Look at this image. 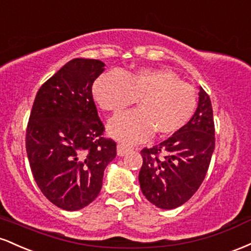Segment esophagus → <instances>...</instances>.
Listing matches in <instances>:
<instances>
[{"label":"esophagus","mask_w":251,"mask_h":251,"mask_svg":"<svg viewBox=\"0 0 251 251\" xmlns=\"http://www.w3.org/2000/svg\"><path fill=\"white\" fill-rule=\"evenodd\" d=\"M132 148L131 146H127L125 145V144H118L117 146V153L118 155H120V157H123V155H125L127 152L131 150Z\"/></svg>","instance_id":"obj_1"}]
</instances>
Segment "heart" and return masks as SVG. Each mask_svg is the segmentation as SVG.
<instances>
[{
    "instance_id": "b5f03b06",
    "label": "heart",
    "mask_w": 251,
    "mask_h": 251,
    "mask_svg": "<svg viewBox=\"0 0 251 251\" xmlns=\"http://www.w3.org/2000/svg\"><path fill=\"white\" fill-rule=\"evenodd\" d=\"M93 97L103 111L119 114L138 100L139 108L112 120L109 133L126 143H137L152 132L169 135L191 120L197 97L195 88L170 70L144 68L135 73L106 72L93 83Z\"/></svg>"
}]
</instances>
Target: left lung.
Here are the masks:
<instances>
[{
    "label": "left lung",
    "mask_w": 251,
    "mask_h": 251,
    "mask_svg": "<svg viewBox=\"0 0 251 251\" xmlns=\"http://www.w3.org/2000/svg\"><path fill=\"white\" fill-rule=\"evenodd\" d=\"M198 94V107L183 128L140 151V189L157 208L175 209L188 201L208 172L215 150L214 113L206 92L200 87Z\"/></svg>",
    "instance_id": "left-lung-1"
}]
</instances>
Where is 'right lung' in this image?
Instances as JSON below:
<instances>
[{"instance_id": "obj_1", "label": "right lung", "mask_w": 251, "mask_h": 251, "mask_svg": "<svg viewBox=\"0 0 251 251\" xmlns=\"http://www.w3.org/2000/svg\"><path fill=\"white\" fill-rule=\"evenodd\" d=\"M105 63L73 59L37 91L25 132V150L37 186L67 211L92 203L117 144L103 138V124L92 94Z\"/></svg>"}]
</instances>
